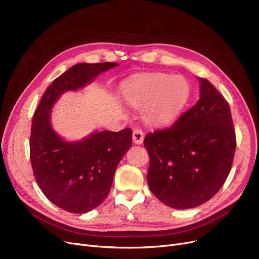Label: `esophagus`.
<instances>
[{
	"label": "esophagus",
	"instance_id": "34e87169",
	"mask_svg": "<svg viewBox=\"0 0 259 259\" xmlns=\"http://www.w3.org/2000/svg\"><path fill=\"white\" fill-rule=\"evenodd\" d=\"M132 139H133V142L137 144V145L142 144L143 141H144V132H143V130H141V129H134L133 130V134H132Z\"/></svg>",
	"mask_w": 259,
	"mask_h": 259
}]
</instances>
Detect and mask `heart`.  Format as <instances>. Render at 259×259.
<instances>
[{
	"mask_svg": "<svg viewBox=\"0 0 259 259\" xmlns=\"http://www.w3.org/2000/svg\"><path fill=\"white\" fill-rule=\"evenodd\" d=\"M122 94L132 106L142 108L148 124L165 126L180 116L190 99L189 81L168 73L138 74L121 85Z\"/></svg>",
	"mask_w": 259,
	"mask_h": 259,
	"instance_id": "heart-1",
	"label": "heart"
}]
</instances>
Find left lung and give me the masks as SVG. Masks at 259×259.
I'll return each mask as SVG.
<instances>
[{
    "instance_id": "8db88e82",
    "label": "left lung",
    "mask_w": 259,
    "mask_h": 259,
    "mask_svg": "<svg viewBox=\"0 0 259 259\" xmlns=\"http://www.w3.org/2000/svg\"><path fill=\"white\" fill-rule=\"evenodd\" d=\"M200 98L174 124L148 133L150 164L147 181L152 193L173 209L197 207L225 184L236 149L228 102L200 77Z\"/></svg>"
}]
</instances>
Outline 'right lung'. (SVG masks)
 I'll use <instances>...</instances> for the list:
<instances>
[{"mask_svg":"<svg viewBox=\"0 0 259 259\" xmlns=\"http://www.w3.org/2000/svg\"><path fill=\"white\" fill-rule=\"evenodd\" d=\"M116 63H80L52 81L33 114L30 160L35 181L54 205L71 213H86L106 198L121 157L132 145V130L101 131L67 143L53 131L50 112L60 95L89 84Z\"/></svg>","mask_w":259,"mask_h":259,"instance_id":"1","label":"right lung"}]
</instances>
